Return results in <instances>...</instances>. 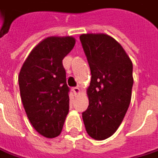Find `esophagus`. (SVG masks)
<instances>
[{"label": "esophagus", "instance_id": "1", "mask_svg": "<svg viewBox=\"0 0 158 158\" xmlns=\"http://www.w3.org/2000/svg\"><path fill=\"white\" fill-rule=\"evenodd\" d=\"M72 90H73V93L75 94V95H79V94L80 93V91H81V89H80L79 87H75V88H73Z\"/></svg>", "mask_w": 158, "mask_h": 158}]
</instances>
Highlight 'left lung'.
<instances>
[{
  "label": "left lung",
  "instance_id": "left-lung-1",
  "mask_svg": "<svg viewBox=\"0 0 158 158\" xmlns=\"http://www.w3.org/2000/svg\"><path fill=\"white\" fill-rule=\"evenodd\" d=\"M79 39L91 71L87 89L89 104L82 118L89 136L104 140L117 131L129 107L133 64L121 45L108 34L86 33Z\"/></svg>",
  "mask_w": 158,
  "mask_h": 158
}]
</instances>
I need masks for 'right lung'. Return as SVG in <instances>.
<instances>
[{
  "mask_svg": "<svg viewBox=\"0 0 158 158\" xmlns=\"http://www.w3.org/2000/svg\"><path fill=\"white\" fill-rule=\"evenodd\" d=\"M76 43L72 36H50L30 52L18 77L27 117L47 138L58 136L69 113V97L62 60Z\"/></svg>",
  "mask_w": 158,
  "mask_h": 158,
  "instance_id": "right-lung-1",
  "label": "right lung"
}]
</instances>
